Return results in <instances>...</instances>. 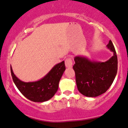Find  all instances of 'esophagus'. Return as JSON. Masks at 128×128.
I'll list each match as a JSON object with an SVG mask.
<instances>
[{"mask_svg":"<svg viewBox=\"0 0 128 128\" xmlns=\"http://www.w3.org/2000/svg\"><path fill=\"white\" fill-rule=\"evenodd\" d=\"M66 67L67 68H72V58H67L65 60Z\"/></svg>","mask_w":128,"mask_h":128,"instance_id":"1","label":"esophagus"}]
</instances>
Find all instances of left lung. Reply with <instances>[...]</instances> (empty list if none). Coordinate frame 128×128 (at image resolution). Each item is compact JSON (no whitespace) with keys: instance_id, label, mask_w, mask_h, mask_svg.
I'll use <instances>...</instances> for the list:
<instances>
[{"instance_id":"obj_1","label":"left lung","mask_w":128,"mask_h":128,"mask_svg":"<svg viewBox=\"0 0 128 128\" xmlns=\"http://www.w3.org/2000/svg\"><path fill=\"white\" fill-rule=\"evenodd\" d=\"M114 56L106 62L91 61L82 56L74 57L73 69L78 90L87 97L102 94L110 87L118 71V58L112 42L107 45Z\"/></svg>"}]
</instances>
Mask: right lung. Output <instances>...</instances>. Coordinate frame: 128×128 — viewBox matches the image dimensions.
<instances>
[{
  "label": "right lung",
  "mask_w": 128,
  "mask_h": 128,
  "mask_svg": "<svg viewBox=\"0 0 128 128\" xmlns=\"http://www.w3.org/2000/svg\"><path fill=\"white\" fill-rule=\"evenodd\" d=\"M65 70V64L63 61L54 66L41 80L33 82H24L14 75L10 66L11 75L14 84L25 98L34 102H46L54 96Z\"/></svg>",
  "instance_id": "add662e5"
}]
</instances>
